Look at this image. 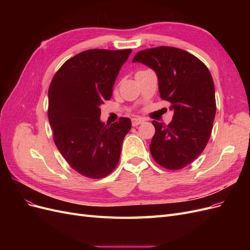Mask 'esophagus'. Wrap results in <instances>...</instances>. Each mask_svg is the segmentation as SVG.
<instances>
[{
    "instance_id": "34e87169",
    "label": "esophagus",
    "mask_w": 250,
    "mask_h": 250,
    "mask_svg": "<svg viewBox=\"0 0 250 250\" xmlns=\"http://www.w3.org/2000/svg\"><path fill=\"white\" fill-rule=\"evenodd\" d=\"M144 122V120L140 119V118H134L132 119V126H138L140 124H142Z\"/></svg>"
}]
</instances>
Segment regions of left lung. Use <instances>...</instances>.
<instances>
[{"label": "left lung", "instance_id": "1", "mask_svg": "<svg viewBox=\"0 0 250 250\" xmlns=\"http://www.w3.org/2000/svg\"><path fill=\"white\" fill-rule=\"evenodd\" d=\"M132 62L155 72L161 98L174 111L168 125L152 122L151 154L166 169H183L202 153L213 129L216 99L211 75L197 57L172 47L143 50Z\"/></svg>", "mask_w": 250, "mask_h": 250}]
</instances>
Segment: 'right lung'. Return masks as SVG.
Masks as SVG:
<instances>
[{"label": "right lung", "mask_w": 250, "mask_h": 250, "mask_svg": "<svg viewBox=\"0 0 250 250\" xmlns=\"http://www.w3.org/2000/svg\"><path fill=\"white\" fill-rule=\"evenodd\" d=\"M131 53L125 50L83 51L62 64L49 87V122L53 140L66 163L89 178H102L120 160L131 121L101 122L100 106L109 100L116 78Z\"/></svg>", "instance_id": "1"}]
</instances>
